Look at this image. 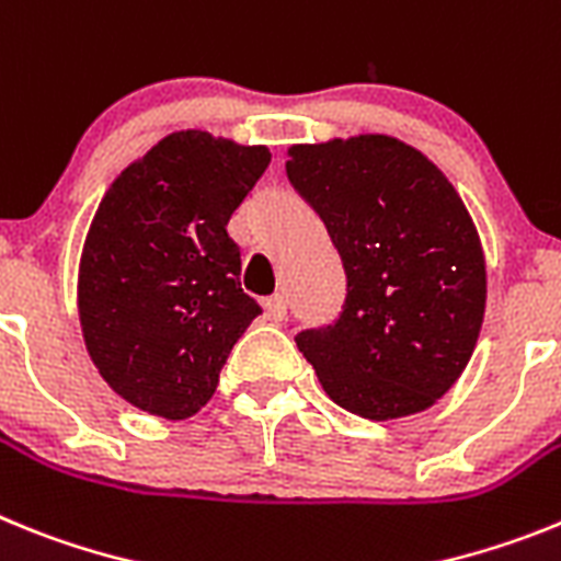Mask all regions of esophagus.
<instances>
[{"mask_svg": "<svg viewBox=\"0 0 561 561\" xmlns=\"http://www.w3.org/2000/svg\"><path fill=\"white\" fill-rule=\"evenodd\" d=\"M265 316L271 321H285L287 316V299L282 294L271 296V299H265Z\"/></svg>", "mask_w": 561, "mask_h": 561, "instance_id": "1", "label": "esophagus"}]
</instances>
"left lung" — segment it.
Wrapping results in <instances>:
<instances>
[{
	"mask_svg": "<svg viewBox=\"0 0 561 561\" xmlns=\"http://www.w3.org/2000/svg\"><path fill=\"white\" fill-rule=\"evenodd\" d=\"M287 158L347 274L339 319L301 330L296 347L353 415L423 412L455 387L483 328L485 256L460 194L389 135L299 144Z\"/></svg>",
	"mask_w": 561,
	"mask_h": 561,
	"instance_id": "1",
	"label": "left lung"
}]
</instances>
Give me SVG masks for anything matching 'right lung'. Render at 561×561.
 <instances>
[{
    "label": "right lung",
    "mask_w": 561,
    "mask_h": 561,
    "mask_svg": "<svg viewBox=\"0 0 561 561\" xmlns=\"http://www.w3.org/2000/svg\"><path fill=\"white\" fill-rule=\"evenodd\" d=\"M271 163L267 146L203 129L165 135L101 199L78 265V319L126 403L186 421L262 308L240 287L228 220Z\"/></svg>",
    "instance_id": "obj_1"
}]
</instances>
